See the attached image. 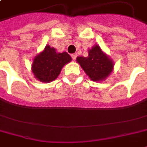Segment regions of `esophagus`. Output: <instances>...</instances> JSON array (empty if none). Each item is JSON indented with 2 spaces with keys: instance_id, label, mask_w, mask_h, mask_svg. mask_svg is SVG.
I'll return each mask as SVG.
<instances>
[{
  "instance_id": "1",
  "label": "esophagus",
  "mask_w": 147,
  "mask_h": 147,
  "mask_svg": "<svg viewBox=\"0 0 147 147\" xmlns=\"http://www.w3.org/2000/svg\"><path fill=\"white\" fill-rule=\"evenodd\" d=\"M71 57H72V59H73L74 60H75L76 58H77V54H72V55H71Z\"/></svg>"
}]
</instances>
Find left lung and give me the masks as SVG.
I'll return each instance as SVG.
<instances>
[{"mask_svg":"<svg viewBox=\"0 0 147 147\" xmlns=\"http://www.w3.org/2000/svg\"><path fill=\"white\" fill-rule=\"evenodd\" d=\"M76 60L92 81L105 79L112 73L113 68V61L102 51L98 45L89 49L88 57H78Z\"/></svg>","mask_w":147,"mask_h":147,"instance_id":"left-lung-1","label":"left lung"}]
</instances>
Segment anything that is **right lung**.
Segmentation results:
<instances>
[{"instance_id": "1", "label": "right lung", "mask_w": 147, "mask_h": 147, "mask_svg": "<svg viewBox=\"0 0 147 147\" xmlns=\"http://www.w3.org/2000/svg\"><path fill=\"white\" fill-rule=\"evenodd\" d=\"M71 59L67 52L57 53L55 49L47 45L43 52L34 58L32 72L37 79L49 83L59 76L63 66Z\"/></svg>"}]
</instances>
